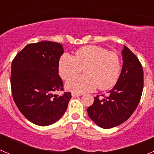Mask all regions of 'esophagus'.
<instances>
[{
    "mask_svg": "<svg viewBox=\"0 0 154 154\" xmlns=\"http://www.w3.org/2000/svg\"><path fill=\"white\" fill-rule=\"evenodd\" d=\"M82 93H77V92H72V97H76V96H82Z\"/></svg>",
    "mask_w": 154,
    "mask_h": 154,
    "instance_id": "obj_1",
    "label": "esophagus"
}]
</instances>
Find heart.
I'll return each mask as SVG.
<instances>
[{"label":"heart","instance_id":"obj_1","mask_svg":"<svg viewBox=\"0 0 154 154\" xmlns=\"http://www.w3.org/2000/svg\"><path fill=\"white\" fill-rule=\"evenodd\" d=\"M84 67L83 75L67 82L68 90L75 92L110 89L117 82L121 69L119 57L116 53L96 45L82 47L74 56L64 54L58 62V73L63 79L72 78Z\"/></svg>","mask_w":154,"mask_h":154}]
</instances>
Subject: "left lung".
<instances>
[{
    "mask_svg": "<svg viewBox=\"0 0 154 154\" xmlns=\"http://www.w3.org/2000/svg\"><path fill=\"white\" fill-rule=\"evenodd\" d=\"M122 55L123 68L115 86L109 91L108 96L94 97L93 104L87 109L90 119L103 129L119 126L127 120L142 96L143 71L141 63L126 46Z\"/></svg>",
    "mask_w": 154,
    "mask_h": 154,
    "instance_id": "left-lung-1",
    "label": "left lung"
}]
</instances>
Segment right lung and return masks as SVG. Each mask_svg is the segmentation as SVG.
Segmentation results:
<instances>
[{
  "label": "right lung",
  "instance_id": "1",
  "mask_svg": "<svg viewBox=\"0 0 154 154\" xmlns=\"http://www.w3.org/2000/svg\"><path fill=\"white\" fill-rule=\"evenodd\" d=\"M64 52L59 43L41 42L27 45L11 63L12 96L20 112L34 124L55 123L67 109L71 92L63 91L58 62Z\"/></svg>",
  "mask_w": 154,
  "mask_h": 154
}]
</instances>
